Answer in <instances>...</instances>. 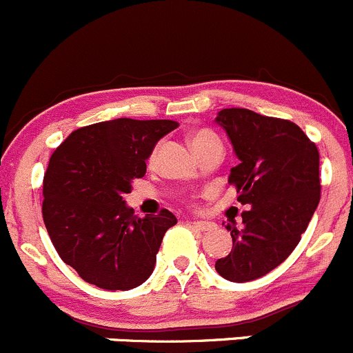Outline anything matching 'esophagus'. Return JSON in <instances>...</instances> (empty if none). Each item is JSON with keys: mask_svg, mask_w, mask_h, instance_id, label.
<instances>
[{"mask_svg": "<svg viewBox=\"0 0 353 353\" xmlns=\"http://www.w3.org/2000/svg\"><path fill=\"white\" fill-rule=\"evenodd\" d=\"M190 225L194 226L195 230H199V232H209V230L214 228V223L211 221H190Z\"/></svg>", "mask_w": 353, "mask_h": 353, "instance_id": "obj_1", "label": "esophagus"}]
</instances>
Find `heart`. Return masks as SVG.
Listing matches in <instances>:
<instances>
[{
    "label": "heart",
    "mask_w": 353,
    "mask_h": 353,
    "mask_svg": "<svg viewBox=\"0 0 353 353\" xmlns=\"http://www.w3.org/2000/svg\"><path fill=\"white\" fill-rule=\"evenodd\" d=\"M212 139H218V137H216L211 130H204V128H202V130H194L188 134V144L192 145V149H195L197 145L204 144V142L208 141H212ZM152 158H154V156H152Z\"/></svg>",
    "instance_id": "1"
}]
</instances>
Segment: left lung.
<instances>
[{"label": "left lung", "mask_w": 353, "mask_h": 353, "mask_svg": "<svg viewBox=\"0 0 353 353\" xmlns=\"http://www.w3.org/2000/svg\"><path fill=\"white\" fill-rule=\"evenodd\" d=\"M239 165L228 183L240 192L242 228L228 225L233 247L214 268L235 283L257 280L280 266L300 242L321 197L319 151L299 125L226 108L216 117Z\"/></svg>", "instance_id": "left-lung-1"}]
</instances>
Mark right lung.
<instances>
[{"instance_id":"obj_1","label":"right lung","mask_w":353,"mask_h":353,"mask_svg":"<svg viewBox=\"0 0 353 353\" xmlns=\"http://www.w3.org/2000/svg\"><path fill=\"white\" fill-rule=\"evenodd\" d=\"M173 120H118L72 132L53 152L44 175L43 218L54 249L83 281L103 290H132L154 271L168 209L139 218L123 201L132 181Z\"/></svg>"}]
</instances>
